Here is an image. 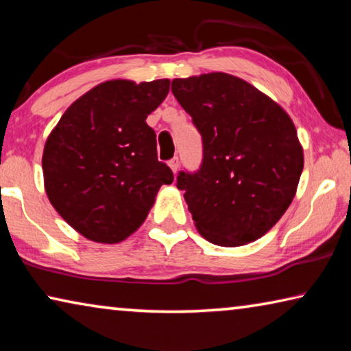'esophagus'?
Here are the masks:
<instances>
[{"label": "esophagus", "instance_id": "obj_1", "mask_svg": "<svg viewBox=\"0 0 351 351\" xmlns=\"http://www.w3.org/2000/svg\"><path fill=\"white\" fill-rule=\"evenodd\" d=\"M169 167L171 169V171H173V173H176L178 169H180V159H178L176 156H175L173 159H170V161H169Z\"/></svg>", "mask_w": 351, "mask_h": 351}]
</instances>
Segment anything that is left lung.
Segmentation results:
<instances>
[{
	"label": "left lung",
	"instance_id": "1",
	"mask_svg": "<svg viewBox=\"0 0 351 351\" xmlns=\"http://www.w3.org/2000/svg\"><path fill=\"white\" fill-rule=\"evenodd\" d=\"M171 93L203 138V162L176 186L198 232L224 247L263 237L293 201L304 150L280 105L226 73L175 79Z\"/></svg>",
	"mask_w": 351,
	"mask_h": 351
}]
</instances>
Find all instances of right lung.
Here are the masks:
<instances>
[{
  "instance_id": "add662e5",
  "label": "right lung",
  "mask_w": 351,
  "mask_h": 351,
  "mask_svg": "<svg viewBox=\"0 0 351 351\" xmlns=\"http://www.w3.org/2000/svg\"><path fill=\"white\" fill-rule=\"evenodd\" d=\"M169 90V79L104 82L77 99L47 136L46 195L88 240H125L145 221L159 187L173 182L145 122Z\"/></svg>"
}]
</instances>
